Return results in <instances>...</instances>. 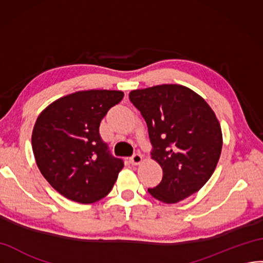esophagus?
<instances>
[{
	"label": "esophagus",
	"mask_w": 263,
	"mask_h": 263,
	"mask_svg": "<svg viewBox=\"0 0 263 263\" xmlns=\"http://www.w3.org/2000/svg\"><path fill=\"white\" fill-rule=\"evenodd\" d=\"M143 162V156L140 154H134L133 157L130 158V164L134 166H137Z\"/></svg>",
	"instance_id": "obj_1"
}]
</instances>
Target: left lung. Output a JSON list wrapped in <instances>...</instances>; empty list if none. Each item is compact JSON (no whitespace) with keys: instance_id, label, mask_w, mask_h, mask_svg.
Returning <instances> with one entry per match:
<instances>
[{"instance_id":"left-lung-1","label":"left lung","mask_w":263,"mask_h":263,"mask_svg":"<svg viewBox=\"0 0 263 263\" xmlns=\"http://www.w3.org/2000/svg\"><path fill=\"white\" fill-rule=\"evenodd\" d=\"M148 127L154 159L162 179L148 193L176 203L200 190L214 174L222 149L215 111L196 91L179 84H162L129 93Z\"/></svg>"}]
</instances>
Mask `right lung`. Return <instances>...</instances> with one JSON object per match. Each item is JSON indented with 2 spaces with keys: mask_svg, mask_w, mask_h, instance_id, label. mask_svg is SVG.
<instances>
[{
  "mask_svg": "<svg viewBox=\"0 0 263 263\" xmlns=\"http://www.w3.org/2000/svg\"><path fill=\"white\" fill-rule=\"evenodd\" d=\"M124 97L120 90H79L42 110L32 132V148L41 174L69 200L93 203L114 186L122 159L108 154L99 125Z\"/></svg>",
  "mask_w": 263,
  "mask_h": 263,
  "instance_id": "obj_1",
  "label": "right lung"
}]
</instances>
